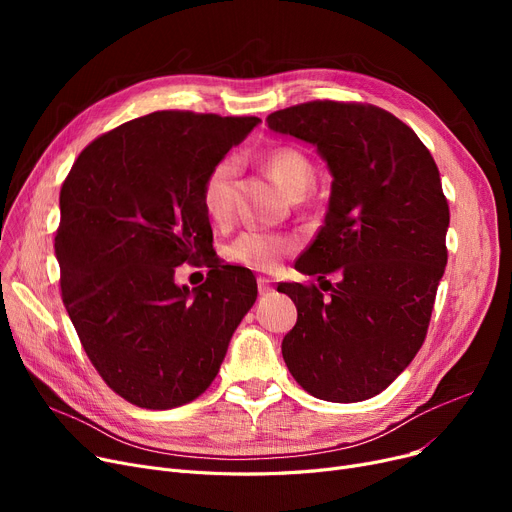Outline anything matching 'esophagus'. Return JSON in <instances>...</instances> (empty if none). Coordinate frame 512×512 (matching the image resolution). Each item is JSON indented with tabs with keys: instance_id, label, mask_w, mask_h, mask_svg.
Returning <instances> with one entry per match:
<instances>
[{
	"instance_id": "34e87169",
	"label": "esophagus",
	"mask_w": 512,
	"mask_h": 512,
	"mask_svg": "<svg viewBox=\"0 0 512 512\" xmlns=\"http://www.w3.org/2000/svg\"><path fill=\"white\" fill-rule=\"evenodd\" d=\"M257 288H259V294H270L274 288H272V282L267 278H257Z\"/></svg>"
}]
</instances>
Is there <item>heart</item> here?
<instances>
[{"instance_id": "obj_1", "label": "heart", "mask_w": 512, "mask_h": 512, "mask_svg": "<svg viewBox=\"0 0 512 512\" xmlns=\"http://www.w3.org/2000/svg\"><path fill=\"white\" fill-rule=\"evenodd\" d=\"M265 168L274 182L290 199H301L315 182V166L305 151L292 145H282L265 155ZM236 174L234 159L226 157L218 161L207 174L201 191V201L211 220H224L232 205V180ZM290 251V242L282 236L265 232L240 234L228 247L226 255L251 267V270L270 272L278 261Z\"/></svg>"}]
</instances>
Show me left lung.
<instances>
[{
	"label": "left lung",
	"mask_w": 512,
	"mask_h": 512,
	"mask_svg": "<svg viewBox=\"0 0 512 512\" xmlns=\"http://www.w3.org/2000/svg\"><path fill=\"white\" fill-rule=\"evenodd\" d=\"M274 132L317 147L332 174L330 205L297 270L338 274L280 284L297 305L282 357L303 390L359 402L386 390L425 340L448 259V203L432 153L413 128L369 103L309 101L267 116Z\"/></svg>",
	"instance_id": "1"
}]
</instances>
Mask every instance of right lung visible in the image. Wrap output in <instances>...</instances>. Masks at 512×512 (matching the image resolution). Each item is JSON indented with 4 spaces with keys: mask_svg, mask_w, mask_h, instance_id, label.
I'll return each instance as SVG.
<instances>
[{
    "mask_svg": "<svg viewBox=\"0 0 512 512\" xmlns=\"http://www.w3.org/2000/svg\"><path fill=\"white\" fill-rule=\"evenodd\" d=\"M259 122L153 112L87 145L62 184V301L103 382L141 409L201 396L257 299L247 267L222 265L193 290L174 274L213 251L203 182Z\"/></svg>",
    "mask_w": 512,
    "mask_h": 512,
    "instance_id": "1",
    "label": "right lung"
}]
</instances>
